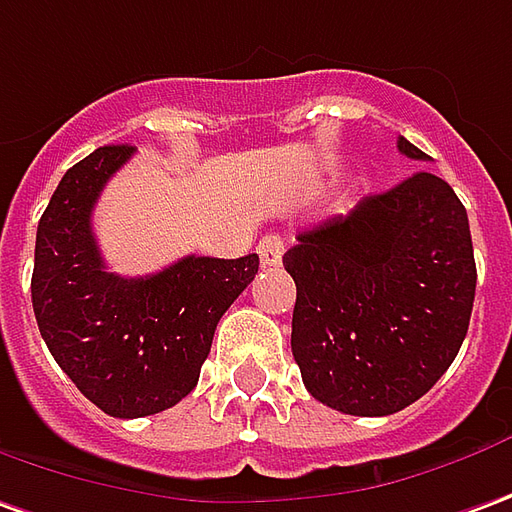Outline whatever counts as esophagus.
<instances>
[{"instance_id":"esophagus-1","label":"esophagus","mask_w":512,"mask_h":512,"mask_svg":"<svg viewBox=\"0 0 512 512\" xmlns=\"http://www.w3.org/2000/svg\"><path fill=\"white\" fill-rule=\"evenodd\" d=\"M256 253H259V262H262L264 267H278V264H281V256H284V239L273 234L262 236Z\"/></svg>"}]
</instances>
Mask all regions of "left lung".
I'll return each mask as SVG.
<instances>
[{
  "label": "left lung",
  "mask_w": 512,
  "mask_h": 512,
  "mask_svg": "<svg viewBox=\"0 0 512 512\" xmlns=\"http://www.w3.org/2000/svg\"><path fill=\"white\" fill-rule=\"evenodd\" d=\"M398 150L429 161L404 136ZM292 357L331 410L379 418L410 407L449 370L468 331L477 264L449 183L415 172L345 217L298 234Z\"/></svg>",
  "instance_id": "8db88e82"
}]
</instances>
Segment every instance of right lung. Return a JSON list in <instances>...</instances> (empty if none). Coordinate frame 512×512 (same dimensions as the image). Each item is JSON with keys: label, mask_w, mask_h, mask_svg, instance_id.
Returning a JSON list of instances; mask_svg holds the SVG:
<instances>
[{"label": "right lung", "mask_w": 512, "mask_h": 512, "mask_svg": "<svg viewBox=\"0 0 512 512\" xmlns=\"http://www.w3.org/2000/svg\"><path fill=\"white\" fill-rule=\"evenodd\" d=\"M133 147H100L58 183L35 234L33 312L49 354L114 418H144L195 390L225 309L259 273V256H186L161 273L105 270L91 211Z\"/></svg>", "instance_id": "add662e5"}]
</instances>
